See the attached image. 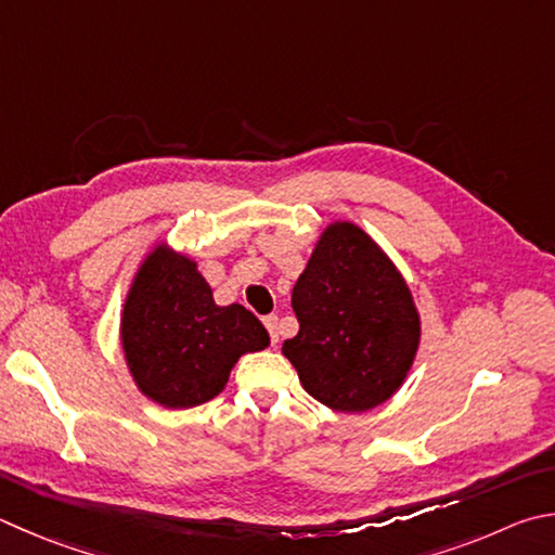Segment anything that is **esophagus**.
<instances>
[{"label":"esophagus","instance_id":"34e87169","mask_svg":"<svg viewBox=\"0 0 555 555\" xmlns=\"http://www.w3.org/2000/svg\"><path fill=\"white\" fill-rule=\"evenodd\" d=\"M264 327L269 330L271 345H276V341H279V318L276 315H267L264 318Z\"/></svg>","mask_w":555,"mask_h":555}]
</instances>
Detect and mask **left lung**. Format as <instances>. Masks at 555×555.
<instances>
[{"label": "left lung", "instance_id": "8db88e82", "mask_svg": "<svg viewBox=\"0 0 555 555\" xmlns=\"http://www.w3.org/2000/svg\"><path fill=\"white\" fill-rule=\"evenodd\" d=\"M291 306L300 330L281 351L322 405L366 412L402 386L420 312L398 267L359 225L335 220L322 230Z\"/></svg>", "mask_w": 555, "mask_h": 555}]
</instances>
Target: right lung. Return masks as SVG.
Masks as SVG:
<instances>
[{
    "mask_svg": "<svg viewBox=\"0 0 555 555\" xmlns=\"http://www.w3.org/2000/svg\"><path fill=\"white\" fill-rule=\"evenodd\" d=\"M120 345L145 398L186 410L216 398L240 357L269 347V332L245 306H216L196 261L159 243L128 288Z\"/></svg>",
    "mask_w": 555,
    "mask_h": 555,
    "instance_id": "add662e5",
    "label": "right lung"
}]
</instances>
